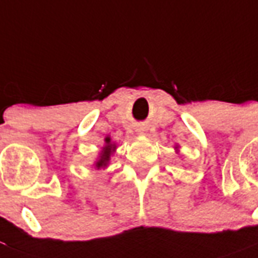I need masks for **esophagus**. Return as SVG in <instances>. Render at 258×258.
<instances>
[{
    "mask_svg": "<svg viewBox=\"0 0 258 258\" xmlns=\"http://www.w3.org/2000/svg\"><path fill=\"white\" fill-rule=\"evenodd\" d=\"M138 133H139V134H145V130H138Z\"/></svg>",
    "mask_w": 258,
    "mask_h": 258,
    "instance_id": "esophagus-1",
    "label": "esophagus"
}]
</instances>
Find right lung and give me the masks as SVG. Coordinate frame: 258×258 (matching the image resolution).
<instances>
[{
  "label": "right lung",
  "instance_id": "1",
  "mask_svg": "<svg viewBox=\"0 0 258 258\" xmlns=\"http://www.w3.org/2000/svg\"><path fill=\"white\" fill-rule=\"evenodd\" d=\"M116 143L112 142L111 138H105V145L103 146V149L98 153V157L96 158V161L93 162L94 169H105L109 165V161H111L112 154L116 151Z\"/></svg>",
  "mask_w": 258,
  "mask_h": 258
}]
</instances>
